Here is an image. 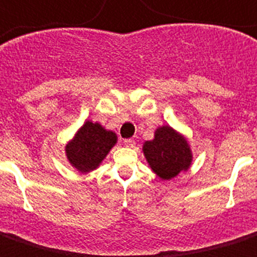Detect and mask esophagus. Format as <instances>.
Masks as SVG:
<instances>
[{
    "instance_id": "1",
    "label": "esophagus",
    "mask_w": 257,
    "mask_h": 257,
    "mask_svg": "<svg viewBox=\"0 0 257 257\" xmlns=\"http://www.w3.org/2000/svg\"><path fill=\"white\" fill-rule=\"evenodd\" d=\"M135 140H132V139H125L124 140V145L125 147H128V148H133L135 147Z\"/></svg>"
}]
</instances>
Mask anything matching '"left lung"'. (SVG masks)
<instances>
[{"mask_svg": "<svg viewBox=\"0 0 257 257\" xmlns=\"http://www.w3.org/2000/svg\"><path fill=\"white\" fill-rule=\"evenodd\" d=\"M144 156L156 174L162 179H172L186 172L193 161L187 140L177 131L164 125L156 131L152 141H145Z\"/></svg>", "mask_w": 257, "mask_h": 257, "instance_id": "8db88e82", "label": "left lung"}]
</instances>
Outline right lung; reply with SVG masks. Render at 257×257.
<instances>
[{
    "instance_id": "add662e5",
    "label": "right lung",
    "mask_w": 257,
    "mask_h": 257,
    "mask_svg": "<svg viewBox=\"0 0 257 257\" xmlns=\"http://www.w3.org/2000/svg\"><path fill=\"white\" fill-rule=\"evenodd\" d=\"M116 141V133L104 129L99 122L85 121L66 145V154L78 172H92L107 157Z\"/></svg>"
}]
</instances>
